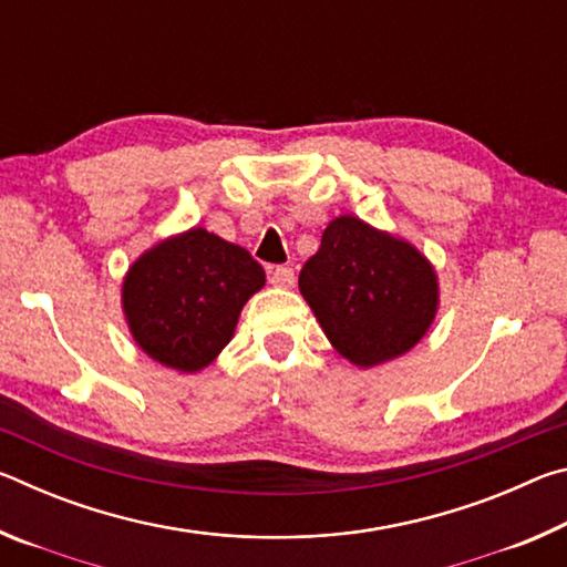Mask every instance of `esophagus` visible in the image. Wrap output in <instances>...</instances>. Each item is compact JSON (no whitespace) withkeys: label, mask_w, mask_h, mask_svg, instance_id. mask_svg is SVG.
<instances>
[{"label":"esophagus","mask_w":567,"mask_h":567,"mask_svg":"<svg viewBox=\"0 0 567 567\" xmlns=\"http://www.w3.org/2000/svg\"><path fill=\"white\" fill-rule=\"evenodd\" d=\"M270 280H272L275 287L290 290V287H295V270H292V267H275Z\"/></svg>","instance_id":"34e87169"}]
</instances>
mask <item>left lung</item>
Here are the masks:
<instances>
[{
	"instance_id": "left-lung-1",
	"label": "left lung",
	"mask_w": 567,
	"mask_h": 567,
	"mask_svg": "<svg viewBox=\"0 0 567 567\" xmlns=\"http://www.w3.org/2000/svg\"><path fill=\"white\" fill-rule=\"evenodd\" d=\"M300 292L332 348L364 370L415 348L440 305L433 262L408 239L352 215L324 227Z\"/></svg>"
}]
</instances>
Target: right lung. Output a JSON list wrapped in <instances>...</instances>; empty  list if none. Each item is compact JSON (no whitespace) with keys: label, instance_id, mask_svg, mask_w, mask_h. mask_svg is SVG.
I'll return each instance as SVG.
<instances>
[{"label":"right lung","instance_id":"1","mask_svg":"<svg viewBox=\"0 0 567 567\" xmlns=\"http://www.w3.org/2000/svg\"><path fill=\"white\" fill-rule=\"evenodd\" d=\"M262 287L265 270L245 247L189 227L130 265L122 312L142 352L192 375L217 360L245 302Z\"/></svg>","mask_w":567,"mask_h":567}]
</instances>
